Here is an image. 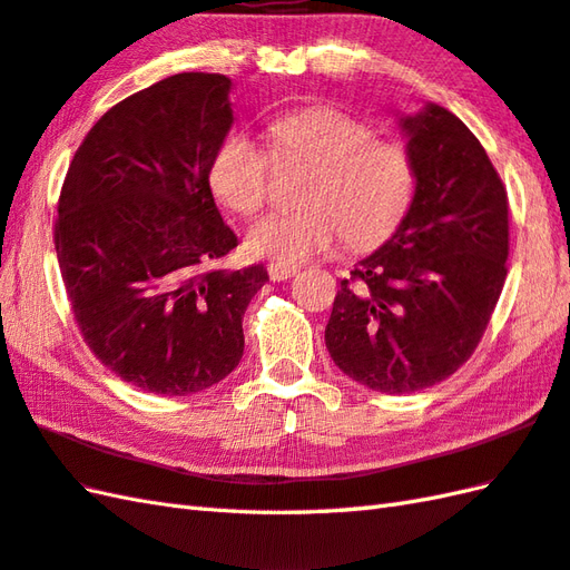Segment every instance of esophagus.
I'll use <instances>...</instances> for the list:
<instances>
[{
	"mask_svg": "<svg viewBox=\"0 0 570 570\" xmlns=\"http://www.w3.org/2000/svg\"><path fill=\"white\" fill-rule=\"evenodd\" d=\"M267 272H269V279L272 282H284V279H291V276H294L298 269L296 267H288V264L272 262L269 267H267Z\"/></svg>",
	"mask_w": 570,
	"mask_h": 570,
	"instance_id": "34e87169",
	"label": "esophagus"
}]
</instances>
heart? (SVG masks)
<instances>
[{
    "label": "heart",
    "mask_w": 570,
    "mask_h": 570,
    "mask_svg": "<svg viewBox=\"0 0 570 570\" xmlns=\"http://www.w3.org/2000/svg\"><path fill=\"white\" fill-rule=\"evenodd\" d=\"M282 157H301L315 171L303 187L306 208L272 214L247 233L249 255L301 264L333 249L374 247L399 228L415 194V167L399 142L335 106H306L269 126ZM210 189L235 214L253 216L269 196V155L247 134H230L210 160Z\"/></svg>",
    "instance_id": "b5f03b06"
}]
</instances>
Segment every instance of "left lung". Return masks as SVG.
I'll return each instance as SVG.
<instances>
[{"instance_id": "8db88e82", "label": "left lung", "mask_w": 570, "mask_h": 570, "mask_svg": "<svg viewBox=\"0 0 570 570\" xmlns=\"http://www.w3.org/2000/svg\"><path fill=\"white\" fill-rule=\"evenodd\" d=\"M415 194L395 233L340 282L325 345L366 389H430L464 364L508 276V191L464 121L401 116Z\"/></svg>"}]
</instances>
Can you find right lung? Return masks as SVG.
I'll return each mask as SVG.
<instances>
[{"mask_svg":"<svg viewBox=\"0 0 570 570\" xmlns=\"http://www.w3.org/2000/svg\"><path fill=\"white\" fill-rule=\"evenodd\" d=\"M225 75H171L111 106L65 177L56 253L97 360L157 395L223 381L245 350L262 264L210 269L237 247L208 171L233 126Z\"/></svg>","mask_w":570,"mask_h":570,"instance_id":"obj_1","label":"right lung"}]
</instances>
